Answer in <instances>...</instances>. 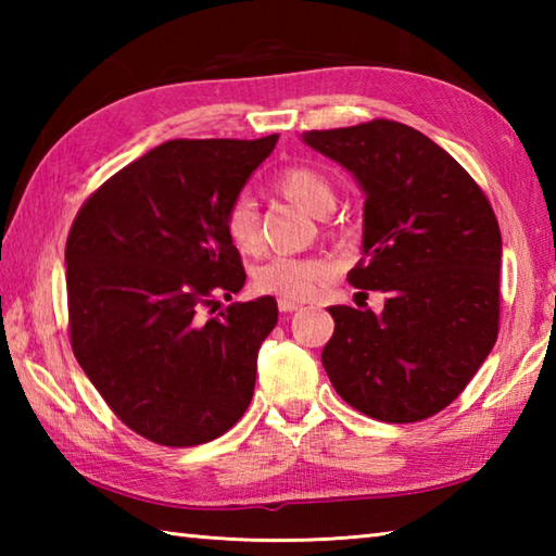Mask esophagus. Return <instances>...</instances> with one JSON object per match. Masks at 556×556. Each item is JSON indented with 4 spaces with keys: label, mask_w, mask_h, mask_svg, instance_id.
<instances>
[{
    "label": "esophagus",
    "mask_w": 556,
    "mask_h": 556,
    "mask_svg": "<svg viewBox=\"0 0 556 556\" xmlns=\"http://www.w3.org/2000/svg\"><path fill=\"white\" fill-rule=\"evenodd\" d=\"M301 304L299 301H291V299H279V312L291 314V312H299Z\"/></svg>",
    "instance_id": "1"
}]
</instances>
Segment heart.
I'll list each match as a JSON object with an SVG mask.
<instances>
[{
    "label": "heart",
    "instance_id": "heart-1",
    "mask_svg": "<svg viewBox=\"0 0 556 556\" xmlns=\"http://www.w3.org/2000/svg\"><path fill=\"white\" fill-rule=\"evenodd\" d=\"M277 193L291 203L301 205L314 215H326L336 205V188L328 178L308 166L285 168L275 181ZM225 232L235 244V250L252 255L260 250L262 230L260 213L250 195H238L225 213ZM326 275V262L321 257H271L260 265L252 275V285L260 294L281 296L291 301H304L314 296L318 281Z\"/></svg>",
    "mask_w": 556,
    "mask_h": 556
}]
</instances>
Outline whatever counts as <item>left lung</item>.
Instances as JSON below:
<instances>
[{"label":"left lung","instance_id":"1","mask_svg":"<svg viewBox=\"0 0 556 556\" xmlns=\"http://www.w3.org/2000/svg\"><path fill=\"white\" fill-rule=\"evenodd\" d=\"M304 142L363 186V260L348 281L388 294L382 314L328 308V378L372 419L434 417L481 368L501 326L503 240L491 203L454 156L402 122L314 129Z\"/></svg>","mask_w":556,"mask_h":556}]
</instances>
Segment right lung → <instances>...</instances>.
<instances>
[{"mask_svg":"<svg viewBox=\"0 0 556 556\" xmlns=\"http://www.w3.org/2000/svg\"><path fill=\"white\" fill-rule=\"evenodd\" d=\"M277 139H172L110 176L71 225L73 353L108 407L154 444H205L250 407L277 301H235L208 321L201 308L248 279L225 213Z\"/></svg>","mask_w":556,"mask_h":556,"instance_id":"1","label":"right lung"}]
</instances>
